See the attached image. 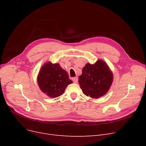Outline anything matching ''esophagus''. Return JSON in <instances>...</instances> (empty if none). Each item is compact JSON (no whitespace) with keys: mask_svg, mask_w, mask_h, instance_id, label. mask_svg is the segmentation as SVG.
I'll return each mask as SVG.
<instances>
[{"mask_svg":"<svg viewBox=\"0 0 146 146\" xmlns=\"http://www.w3.org/2000/svg\"><path fill=\"white\" fill-rule=\"evenodd\" d=\"M72 79V80L74 83H77L78 81V77H74V78H73Z\"/></svg>","mask_w":146,"mask_h":146,"instance_id":"1","label":"esophagus"}]
</instances>
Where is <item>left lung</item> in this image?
<instances>
[{
	"instance_id": "left-lung-1",
	"label": "left lung",
	"mask_w": 146,
	"mask_h": 146,
	"mask_svg": "<svg viewBox=\"0 0 146 146\" xmlns=\"http://www.w3.org/2000/svg\"><path fill=\"white\" fill-rule=\"evenodd\" d=\"M113 79V73L108 64L100 59L94 64L85 65L79 77V83L84 94L98 99L108 92Z\"/></svg>"
}]
</instances>
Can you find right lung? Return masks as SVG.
Wrapping results in <instances>:
<instances>
[{
    "label": "right lung",
    "mask_w": 146,
    "mask_h": 146,
    "mask_svg": "<svg viewBox=\"0 0 146 146\" xmlns=\"http://www.w3.org/2000/svg\"><path fill=\"white\" fill-rule=\"evenodd\" d=\"M37 82L41 90L50 98L63 95L67 86L72 83L67 72L58 63L47 61L41 68L37 76Z\"/></svg>",
    "instance_id": "right-lung-1"
}]
</instances>
